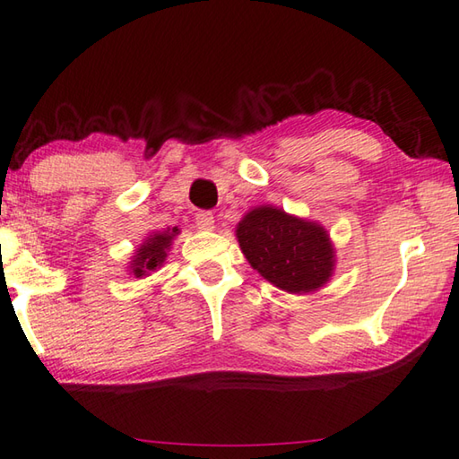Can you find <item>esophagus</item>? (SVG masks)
<instances>
[{"label": "esophagus", "mask_w": 459, "mask_h": 459, "mask_svg": "<svg viewBox=\"0 0 459 459\" xmlns=\"http://www.w3.org/2000/svg\"><path fill=\"white\" fill-rule=\"evenodd\" d=\"M195 223H197V228H199V230H204V231H212V230H213V223H215V220H213L212 212H199V213L195 215Z\"/></svg>", "instance_id": "34e87169"}]
</instances>
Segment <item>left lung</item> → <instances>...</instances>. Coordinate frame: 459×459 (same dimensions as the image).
Returning <instances> with one entry per match:
<instances>
[{
    "label": "left lung",
    "mask_w": 459,
    "mask_h": 459,
    "mask_svg": "<svg viewBox=\"0 0 459 459\" xmlns=\"http://www.w3.org/2000/svg\"><path fill=\"white\" fill-rule=\"evenodd\" d=\"M239 250L258 274L288 294H310L328 284L336 252L325 225L282 207L258 205L236 228Z\"/></svg>",
    "instance_id": "left-lung-1"
}]
</instances>
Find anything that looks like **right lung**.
I'll return each mask as SVG.
<instances>
[{
    "instance_id": "right-lung-1",
    "label": "right lung",
    "mask_w": 459,
    "mask_h": 459,
    "mask_svg": "<svg viewBox=\"0 0 459 459\" xmlns=\"http://www.w3.org/2000/svg\"><path fill=\"white\" fill-rule=\"evenodd\" d=\"M179 236L177 228H167L163 231H152L143 239V244L136 247L128 262V274L134 278H147L152 272H157L167 260V254L171 250L173 239Z\"/></svg>"
}]
</instances>
